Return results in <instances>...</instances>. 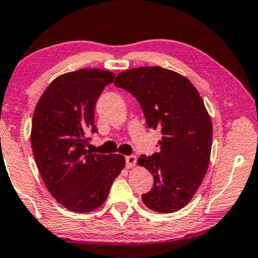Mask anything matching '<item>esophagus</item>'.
Listing matches in <instances>:
<instances>
[{"mask_svg":"<svg viewBox=\"0 0 258 258\" xmlns=\"http://www.w3.org/2000/svg\"><path fill=\"white\" fill-rule=\"evenodd\" d=\"M137 164V157L134 155L131 156H126V167L127 168H133L136 167Z\"/></svg>","mask_w":258,"mask_h":258,"instance_id":"34e87169","label":"esophagus"}]
</instances>
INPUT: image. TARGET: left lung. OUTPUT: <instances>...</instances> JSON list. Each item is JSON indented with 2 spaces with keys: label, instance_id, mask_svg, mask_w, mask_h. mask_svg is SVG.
<instances>
[{
  "label": "left lung",
  "instance_id": "left-lung-1",
  "mask_svg": "<svg viewBox=\"0 0 258 258\" xmlns=\"http://www.w3.org/2000/svg\"><path fill=\"white\" fill-rule=\"evenodd\" d=\"M114 86L131 92L148 127L162 133L161 151L138 160L154 177L142 202L159 213L183 209L205 177L212 149V121L203 98L189 79L159 66L120 72Z\"/></svg>",
  "mask_w": 258,
  "mask_h": 258
}]
</instances>
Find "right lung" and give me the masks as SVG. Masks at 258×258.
<instances>
[{"mask_svg":"<svg viewBox=\"0 0 258 258\" xmlns=\"http://www.w3.org/2000/svg\"><path fill=\"white\" fill-rule=\"evenodd\" d=\"M114 73L83 68L57 76L34 109L31 145L38 170L53 198L76 213L91 212L107 198L125 167L120 154L87 149V132H96V102Z\"/></svg>","mask_w":258,"mask_h":258,"instance_id":"obj_1","label":"right lung"}]
</instances>
